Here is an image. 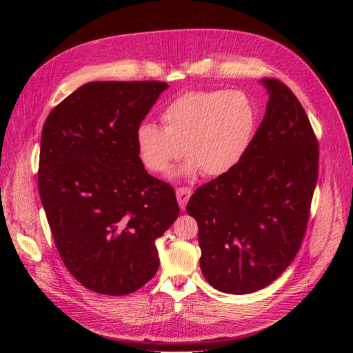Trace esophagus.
I'll return each mask as SVG.
<instances>
[{
	"label": "esophagus",
	"mask_w": 353,
	"mask_h": 353,
	"mask_svg": "<svg viewBox=\"0 0 353 353\" xmlns=\"http://www.w3.org/2000/svg\"><path fill=\"white\" fill-rule=\"evenodd\" d=\"M190 197H191V190H190V188H187V187H181V188H178V190H176L178 205H179V208L183 209V210L185 209V206H187V203H188Z\"/></svg>",
	"instance_id": "34e87169"
}]
</instances>
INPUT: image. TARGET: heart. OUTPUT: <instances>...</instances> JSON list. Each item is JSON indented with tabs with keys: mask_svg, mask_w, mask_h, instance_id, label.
I'll return each instance as SVG.
<instances>
[{
	"mask_svg": "<svg viewBox=\"0 0 353 353\" xmlns=\"http://www.w3.org/2000/svg\"><path fill=\"white\" fill-rule=\"evenodd\" d=\"M160 117L163 128L145 122L135 135L138 157L153 174L168 172L183 153L188 160L179 174L193 176L201 170L221 176L248 153L258 128L256 105L241 91L187 92L170 101Z\"/></svg>",
	"mask_w": 353,
	"mask_h": 353,
	"instance_id": "1",
	"label": "heart"
}]
</instances>
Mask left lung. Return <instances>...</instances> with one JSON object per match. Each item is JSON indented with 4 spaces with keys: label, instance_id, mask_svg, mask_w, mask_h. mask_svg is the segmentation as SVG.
<instances>
[{
    "label": "left lung",
    "instance_id": "8db88e82",
    "mask_svg": "<svg viewBox=\"0 0 353 353\" xmlns=\"http://www.w3.org/2000/svg\"><path fill=\"white\" fill-rule=\"evenodd\" d=\"M261 82L270 100L248 153L187 205L199 225L201 272L228 294L262 290L292 263L318 179V141L302 104L283 82Z\"/></svg>",
    "mask_w": 353,
    "mask_h": 353
}]
</instances>
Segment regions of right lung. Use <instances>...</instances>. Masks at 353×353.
I'll return each mask as SVG.
<instances>
[{"mask_svg":"<svg viewBox=\"0 0 353 353\" xmlns=\"http://www.w3.org/2000/svg\"><path fill=\"white\" fill-rule=\"evenodd\" d=\"M165 90L159 81L88 82L42 128V206L63 263L95 293L125 296L152 280L156 240L179 215L174 188L147 172L135 143Z\"/></svg>","mask_w":353,"mask_h":353,"instance_id":"add662e5","label":"right lung"}]
</instances>
